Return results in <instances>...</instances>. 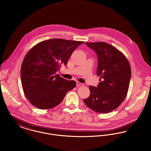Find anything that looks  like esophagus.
Instances as JSON below:
<instances>
[{
    "label": "esophagus",
    "instance_id": "obj_1",
    "mask_svg": "<svg viewBox=\"0 0 151 151\" xmlns=\"http://www.w3.org/2000/svg\"><path fill=\"white\" fill-rule=\"evenodd\" d=\"M76 84L78 86H83V84L82 83H81L79 82H76Z\"/></svg>",
    "mask_w": 151,
    "mask_h": 151
}]
</instances>
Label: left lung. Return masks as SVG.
<instances>
[{
	"instance_id": "obj_1",
	"label": "left lung",
	"mask_w": 151,
	"mask_h": 151,
	"mask_svg": "<svg viewBox=\"0 0 151 151\" xmlns=\"http://www.w3.org/2000/svg\"><path fill=\"white\" fill-rule=\"evenodd\" d=\"M98 57L97 75L100 81L97 87L89 86L90 96L84 99L86 106L102 114L110 112L126 98L131 78V67L125 55L105 42H86Z\"/></svg>"
}]
</instances>
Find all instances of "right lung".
<instances>
[{
    "instance_id": "add662e5",
    "label": "right lung",
    "mask_w": 151,
    "mask_h": 151,
    "mask_svg": "<svg viewBox=\"0 0 151 151\" xmlns=\"http://www.w3.org/2000/svg\"><path fill=\"white\" fill-rule=\"evenodd\" d=\"M84 42L51 39L39 42L29 51L21 67V79L24 94L30 103L41 109L60 104L68 91L75 87L74 81L56 75Z\"/></svg>"
}]
</instances>
